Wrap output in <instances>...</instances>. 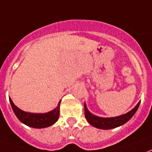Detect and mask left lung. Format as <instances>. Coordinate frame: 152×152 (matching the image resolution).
<instances>
[{
	"instance_id": "1",
	"label": "left lung",
	"mask_w": 152,
	"mask_h": 152,
	"mask_svg": "<svg viewBox=\"0 0 152 152\" xmlns=\"http://www.w3.org/2000/svg\"><path fill=\"white\" fill-rule=\"evenodd\" d=\"M140 102H139L138 104H136L135 108L132 109L131 111H129L125 114H122L121 116H114V117H101L90 113L87 109L86 104L85 103V116L87 121L89 122V124L97 129H104V130L115 129L128 122L133 116L134 114L136 113V112L137 111L140 106Z\"/></svg>"
}]
</instances>
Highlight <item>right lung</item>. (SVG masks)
<instances>
[{
  "label": "right lung",
  "instance_id": "add662e5",
  "mask_svg": "<svg viewBox=\"0 0 152 152\" xmlns=\"http://www.w3.org/2000/svg\"><path fill=\"white\" fill-rule=\"evenodd\" d=\"M9 102L14 113L20 120V121L26 124L27 126L34 129H44L51 126L58 121L59 116V106L61 100L55 109L44 113H32L23 111L14 104L10 97H9Z\"/></svg>",
  "mask_w": 152,
  "mask_h": 152
}]
</instances>
